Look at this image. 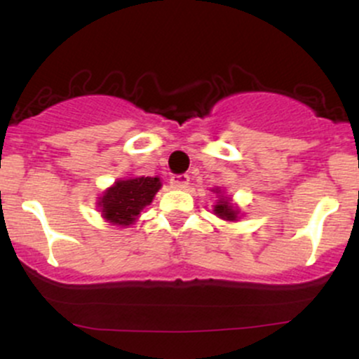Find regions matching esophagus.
<instances>
[{
	"mask_svg": "<svg viewBox=\"0 0 359 359\" xmlns=\"http://www.w3.org/2000/svg\"><path fill=\"white\" fill-rule=\"evenodd\" d=\"M170 186H172L173 189H186V187L189 186V175H186V173L173 175L172 179H170Z\"/></svg>",
	"mask_w": 359,
	"mask_h": 359,
	"instance_id": "obj_1",
	"label": "esophagus"
}]
</instances>
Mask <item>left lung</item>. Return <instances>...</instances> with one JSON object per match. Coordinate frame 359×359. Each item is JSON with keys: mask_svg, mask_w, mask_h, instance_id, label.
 Instances as JSON below:
<instances>
[{"mask_svg": "<svg viewBox=\"0 0 359 359\" xmlns=\"http://www.w3.org/2000/svg\"><path fill=\"white\" fill-rule=\"evenodd\" d=\"M220 191H217V194ZM213 211L215 215H217L218 218H222V220H229V222H236L237 218H239V210L236 208V206L230 203L229 198H225V196H222L220 199H218L217 205L213 206Z\"/></svg>", "mask_w": 359, "mask_h": 359, "instance_id": "obj_1", "label": "left lung"}]
</instances>
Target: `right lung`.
Here are the masks:
<instances>
[{"instance_id": "add662e5", "label": "right lung", "mask_w": 359, "mask_h": 359, "mask_svg": "<svg viewBox=\"0 0 359 359\" xmlns=\"http://www.w3.org/2000/svg\"><path fill=\"white\" fill-rule=\"evenodd\" d=\"M158 177H129L120 179L104 191L97 206L107 222L120 227L134 224L141 211L151 205L154 194L160 191Z\"/></svg>"}]
</instances>
